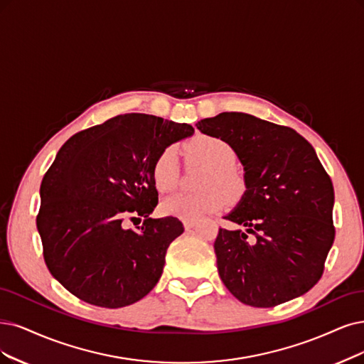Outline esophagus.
<instances>
[{"label":"esophagus","instance_id":"1","mask_svg":"<svg viewBox=\"0 0 364 364\" xmlns=\"http://www.w3.org/2000/svg\"><path fill=\"white\" fill-rule=\"evenodd\" d=\"M195 220H183V225H184V228H186V231H189V230H192V228L195 226Z\"/></svg>","mask_w":364,"mask_h":364}]
</instances>
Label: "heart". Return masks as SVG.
Instances as JSON below:
<instances>
[{"mask_svg":"<svg viewBox=\"0 0 364 364\" xmlns=\"http://www.w3.org/2000/svg\"><path fill=\"white\" fill-rule=\"evenodd\" d=\"M187 157L207 166L200 178L198 193H173L161 200V211L166 216L196 220L223 205L225 196L237 199L245 191L243 177L234 168L235 150L219 136L198 134L186 144ZM153 183L159 192H171L178 184V157L173 146L161 151L153 164Z\"/></svg>","mask_w":364,"mask_h":364,"instance_id":"1","label":"heart"}]
</instances>
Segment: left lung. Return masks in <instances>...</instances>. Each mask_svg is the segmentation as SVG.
Segmentation results:
<instances>
[{
    "mask_svg": "<svg viewBox=\"0 0 364 364\" xmlns=\"http://www.w3.org/2000/svg\"><path fill=\"white\" fill-rule=\"evenodd\" d=\"M196 127L230 142L245 169L246 191L225 219L246 231L220 228L214 241L225 287L253 307L306 294L334 241V191L314 146L289 127L245 112H222Z\"/></svg>",
    "mask_w": 364,
    "mask_h": 364,
    "instance_id": "1",
    "label": "left lung"
}]
</instances>
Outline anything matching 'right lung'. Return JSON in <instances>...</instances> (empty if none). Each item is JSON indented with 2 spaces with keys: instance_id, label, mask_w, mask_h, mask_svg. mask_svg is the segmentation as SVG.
I'll list each match as a JSON object with an SVG mask.
<instances>
[{
  "instance_id": "add662e5",
  "label": "right lung",
  "mask_w": 364,
  "mask_h": 364,
  "mask_svg": "<svg viewBox=\"0 0 364 364\" xmlns=\"http://www.w3.org/2000/svg\"><path fill=\"white\" fill-rule=\"evenodd\" d=\"M195 133L186 123L126 114L67 141L40 186L37 230L50 274L82 301L118 309L159 282L166 250L183 234L177 218L151 219L156 157ZM144 219L138 230L124 220Z\"/></svg>"
}]
</instances>
